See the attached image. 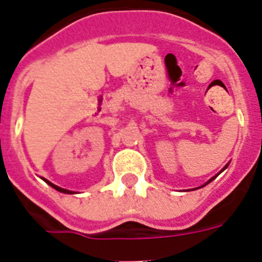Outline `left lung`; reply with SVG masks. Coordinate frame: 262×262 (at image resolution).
<instances>
[{
	"mask_svg": "<svg viewBox=\"0 0 262 262\" xmlns=\"http://www.w3.org/2000/svg\"><path fill=\"white\" fill-rule=\"evenodd\" d=\"M228 164H230V163H227V164H226V166H225V167H223V168H222V169H221V171H219V172H218V173H216V175H215V176H213V178H211V179H209V180H207V181H206V183H205V184H204V185H201V187H199V188H193V190H194V189H200V188L205 187V185H207V184H209V183H211V181H213V180H214V179H215V178H216V176H218V175H219V173H221V172H223V171H225V169H226V168H227V167H228ZM188 190H189V189H188ZM190 190H192V189H190Z\"/></svg>",
	"mask_w": 262,
	"mask_h": 262,
	"instance_id": "1",
	"label": "left lung"
}]
</instances>
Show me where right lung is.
Instances as JSON below:
<instances>
[{"mask_svg":"<svg viewBox=\"0 0 262 262\" xmlns=\"http://www.w3.org/2000/svg\"><path fill=\"white\" fill-rule=\"evenodd\" d=\"M41 179H43V180L46 181L47 184H48L49 187L55 188V189H56V190H58V192H61V193H67V194H73V193H75V192H73V190H68V189H63V188H61V187H57V185H55V184L51 183V181L47 180V179H44V178H41Z\"/></svg>","mask_w":262,"mask_h":262,"instance_id":"right-lung-1","label":"right lung"}]
</instances>
